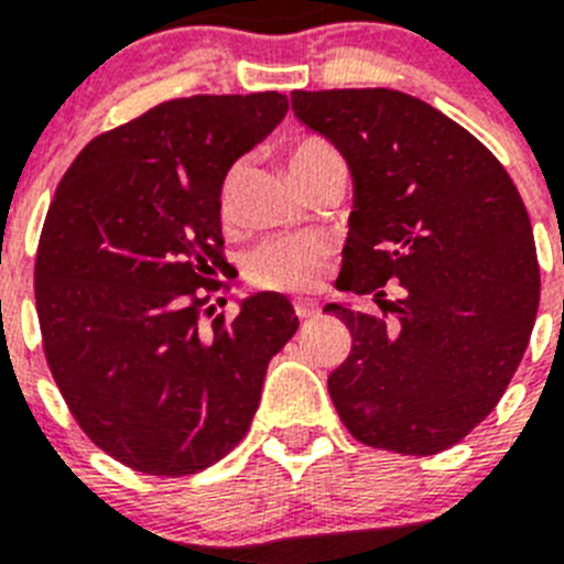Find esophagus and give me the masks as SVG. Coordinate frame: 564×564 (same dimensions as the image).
Returning a JSON list of instances; mask_svg holds the SVG:
<instances>
[{"mask_svg":"<svg viewBox=\"0 0 564 564\" xmlns=\"http://www.w3.org/2000/svg\"><path fill=\"white\" fill-rule=\"evenodd\" d=\"M293 307H296V316L302 318V322H311V318L318 316V305L313 302V299H296Z\"/></svg>","mask_w":564,"mask_h":564,"instance_id":"obj_1","label":"esophagus"}]
</instances>
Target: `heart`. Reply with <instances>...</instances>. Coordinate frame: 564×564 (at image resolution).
Here are the masks:
<instances>
[{"label":"heart","mask_w":564,"mask_h":564,"mask_svg":"<svg viewBox=\"0 0 564 564\" xmlns=\"http://www.w3.org/2000/svg\"><path fill=\"white\" fill-rule=\"evenodd\" d=\"M338 158L336 149L327 147L325 141H305L299 143L291 152V172L305 174L307 169L316 166L322 161H333ZM242 183V166H234L228 172L226 183H223L220 208L223 217L231 220L234 206H237V192ZM327 246L316 237H282L271 239L262 248H257L248 262V276L251 282L262 288H279V291H305V288L316 285V279L322 276L325 268Z\"/></svg>","instance_id":"obj_1"}]
</instances>
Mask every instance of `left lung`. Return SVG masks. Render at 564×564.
<instances>
[{
	"label": "left lung",
	"instance_id": "8db88e82",
	"mask_svg": "<svg viewBox=\"0 0 564 564\" xmlns=\"http://www.w3.org/2000/svg\"><path fill=\"white\" fill-rule=\"evenodd\" d=\"M291 101L352 174L336 288L395 313L325 307L352 336L327 378L338 417L367 446L437 455L495 410L534 330L540 262L520 192L475 134L415 96L296 89Z\"/></svg>",
	"mask_w": 564,
	"mask_h": 564
}]
</instances>
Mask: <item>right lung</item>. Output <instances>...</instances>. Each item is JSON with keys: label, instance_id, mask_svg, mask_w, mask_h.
Returning <instances> with one entry per match:
<instances>
[{"label": "right lung", "instance_id": "add662e5", "mask_svg": "<svg viewBox=\"0 0 564 564\" xmlns=\"http://www.w3.org/2000/svg\"><path fill=\"white\" fill-rule=\"evenodd\" d=\"M285 115L279 93L158 104L89 141L50 203L36 257L44 356L89 441L134 471L183 477L226 457L296 333L273 291L203 325L228 268L226 174Z\"/></svg>", "mask_w": 564, "mask_h": 564}]
</instances>
